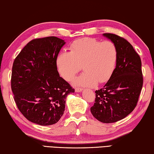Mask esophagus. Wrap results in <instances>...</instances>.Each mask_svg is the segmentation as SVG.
<instances>
[{
  "label": "esophagus",
  "instance_id": "esophagus-1",
  "mask_svg": "<svg viewBox=\"0 0 154 154\" xmlns=\"http://www.w3.org/2000/svg\"><path fill=\"white\" fill-rule=\"evenodd\" d=\"M82 91H83L82 88H75V91H76L77 93H79Z\"/></svg>",
  "mask_w": 154,
  "mask_h": 154
}]
</instances>
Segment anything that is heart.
I'll use <instances>...</instances> for the list:
<instances>
[{"label": "heart", "mask_w": 154, "mask_h": 154, "mask_svg": "<svg viewBox=\"0 0 154 154\" xmlns=\"http://www.w3.org/2000/svg\"><path fill=\"white\" fill-rule=\"evenodd\" d=\"M118 51L110 41H100L93 38H83L73 41L69 52L60 53L57 66L61 76L71 81L81 70L83 73L75 83L77 85L93 87L110 79L115 70Z\"/></svg>", "instance_id": "1"}]
</instances>
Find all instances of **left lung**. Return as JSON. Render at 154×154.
<instances>
[{"instance_id":"8db88e82","label":"left lung","mask_w":154,"mask_h":154,"mask_svg":"<svg viewBox=\"0 0 154 154\" xmlns=\"http://www.w3.org/2000/svg\"><path fill=\"white\" fill-rule=\"evenodd\" d=\"M103 36L116 44L118 58L109 81L95 91L91 112L99 122L109 123L125 118L136 107L143 87V74L140 57L126 39L111 33Z\"/></svg>"}]
</instances>
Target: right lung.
Returning <instances> with one entry per match:
<instances>
[{
	"label": "right lung",
	"instance_id": "right-lung-1",
	"mask_svg": "<svg viewBox=\"0 0 154 154\" xmlns=\"http://www.w3.org/2000/svg\"><path fill=\"white\" fill-rule=\"evenodd\" d=\"M65 44L56 37L33 39L14 59V99L21 113L32 123L55 124L64 113L67 95L75 92L57 71V58Z\"/></svg>",
	"mask_w": 154,
	"mask_h": 154
}]
</instances>
